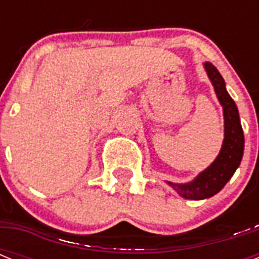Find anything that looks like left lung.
Masks as SVG:
<instances>
[{"mask_svg": "<svg viewBox=\"0 0 259 259\" xmlns=\"http://www.w3.org/2000/svg\"><path fill=\"white\" fill-rule=\"evenodd\" d=\"M205 71L213 84L218 99L223 106L225 115V140L217 160L188 184L168 183L180 196L191 200H201L213 196L221 191L241 164L245 148V137L235 102L226 91L225 80L212 63H205Z\"/></svg>", "mask_w": 259, "mask_h": 259, "instance_id": "8db88e82", "label": "left lung"}]
</instances>
